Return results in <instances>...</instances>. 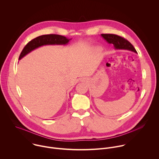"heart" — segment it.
I'll return each mask as SVG.
<instances>
[{"instance_id": "obj_1", "label": "heart", "mask_w": 159, "mask_h": 159, "mask_svg": "<svg viewBox=\"0 0 159 159\" xmlns=\"http://www.w3.org/2000/svg\"><path fill=\"white\" fill-rule=\"evenodd\" d=\"M95 50H96V51H98H98H100V48H96V49H95Z\"/></svg>"}]
</instances>
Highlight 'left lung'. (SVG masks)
<instances>
[{"label": "left lung", "instance_id": "8db88e82", "mask_svg": "<svg viewBox=\"0 0 159 159\" xmlns=\"http://www.w3.org/2000/svg\"><path fill=\"white\" fill-rule=\"evenodd\" d=\"M101 36L107 43L112 44L115 50H124L136 53H137L133 45L128 40L120 36L112 34H101Z\"/></svg>", "mask_w": 159, "mask_h": 159}]
</instances>
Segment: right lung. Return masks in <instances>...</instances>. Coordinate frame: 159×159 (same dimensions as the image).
I'll list each match as a JSON object with an SVG mask.
<instances>
[{
    "mask_svg": "<svg viewBox=\"0 0 159 159\" xmlns=\"http://www.w3.org/2000/svg\"><path fill=\"white\" fill-rule=\"evenodd\" d=\"M71 39L58 34H44L39 36L30 41L26 45L20 54L19 60L41 47L46 46V45H66L69 44Z\"/></svg>",
    "mask_w": 159,
    "mask_h": 159,
    "instance_id": "right-lung-1",
    "label": "right lung"
}]
</instances>
